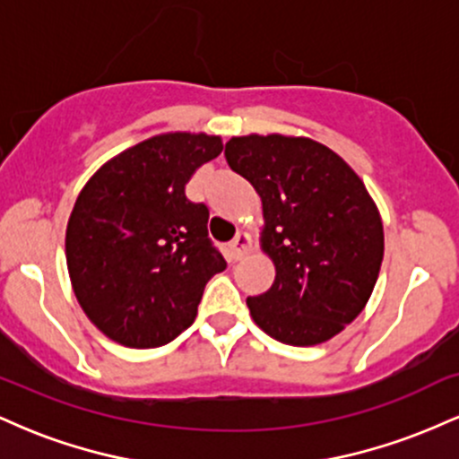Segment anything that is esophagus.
<instances>
[{"mask_svg":"<svg viewBox=\"0 0 459 459\" xmlns=\"http://www.w3.org/2000/svg\"><path fill=\"white\" fill-rule=\"evenodd\" d=\"M247 247H250V237L246 233H237L235 239L229 244V255L233 261H239L246 255Z\"/></svg>","mask_w":459,"mask_h":459,"instance_id":"34e87169","label":"esophagus"}]
</instances>
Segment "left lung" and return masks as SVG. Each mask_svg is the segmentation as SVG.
Returning a JSON list of instances; mask_svg holds the SVG:
<instances>
[{
    "instance_id": "obj_1",
    "label": "left lung",
    "mask_w": 459,
    "mask_h": 459,
    "mask_svg": "<svg viewBox=\"0 0 459 459\" xmlns=\"http://www.w3.org/2000/svg\"><path fill=\"white\" fill-rule=\"evenodd\" d=\"M230 170L263 203V247L276 265L252 319L287 345H317L365 308L384 256V230L367 187L328 146L308 138L246 135L226 142Z\"/></svg>"
}]
</instances>
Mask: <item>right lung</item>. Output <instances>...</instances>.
<instances>
[{
	"label": "right lung",
	"instance_id": "obj_1",
	"mask_svg": "<svg viewBox=\"0 0 459 459\" xmlns=\"http://www.w3.org/2000/svg\"><path fill=\"white\" fill-rule=\"evenodd\" d=\"M220 152L218 135H155L105 163L77 196L66 229L73 291L116 343H170L196 319L204 284L226 270L207 204L186 196L194 170Z\"/></svg>",
	"mask_w": 459,
	"mask_h": 459
}]
</instances>
